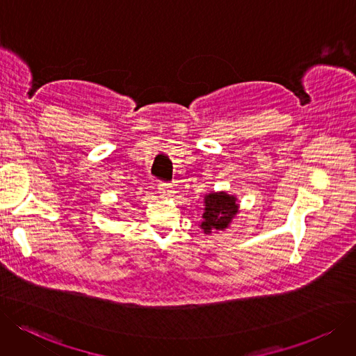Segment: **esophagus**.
<instances>
[{"instance_id":"1","label":"esophagus","mask_w":356,"mask_h":356,"mask_svg":"<svg viewBox=\"0 0 356 356\" xmlns=\"http://www.w3.org/2000/svg\"><path fill=\"white\" fill-rule=\"evenodd\" d=\"M158 193H159L161 197H170L174 193L172 186H170V184H168V182H159Z\"/></svg>"}]
</instances>
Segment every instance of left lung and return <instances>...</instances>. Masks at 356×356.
<instances>
[{
  "instance_id": "1",
  "label": "left lung",
  "mask_w": 356,
  "mask_h": 356,
  "mask_svg": "<svg viewBox=\"0 0 356 356\" xmlns=\"http://www.w3.org/2000/svg\"><path fill=\"white\" fill-rule=\"evenodd\" d=\"M236 197L225 191L209 193L204 197V213L200 227L204 234L226 229L238 213Z\"/></svg>"
}]
</instances>
